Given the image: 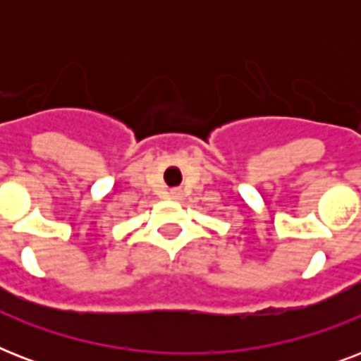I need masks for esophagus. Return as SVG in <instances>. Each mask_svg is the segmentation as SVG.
<instances>
[{"mask_svg":"<svg viewBox=\"0 0 361 361\" xmlns=\"http://www.w3.org/2000/svg\"><path fill=\"white\" fill-rule=\"evenodd\" d=\"M180 195H181V192L178 191V189H174V191H170V197H172V198H180Z\"/></svg>","mask_w":361,"mask_h":361,"instance_id":"34e87169","label":"esophagus"}]
</instances>
